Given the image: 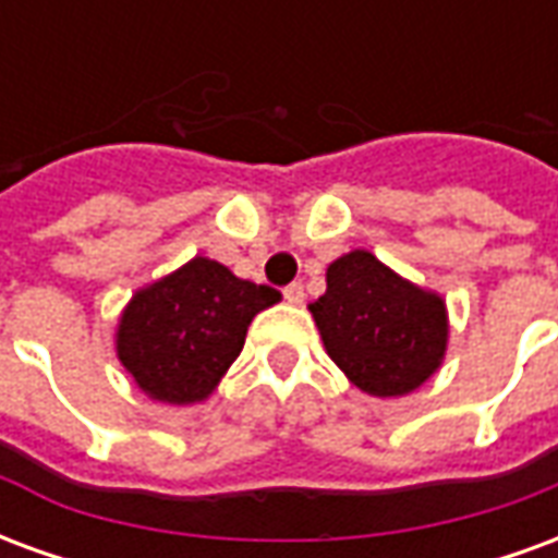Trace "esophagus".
Returning <instances> with one entry per match:
<instances>
[{
    "label": "esophagus",
    "instance_id": "obj_1",
    "mask_svg": "<svg viewBox=\"0 0 558 558\" xmlns=\"http://www.w3.org/2000/svg\"><path fill=\"white\" fill-rule=\"evenodd\" d=\"M283 299H287L290 304H302L304 302L302 283H290V287H283Z\"/></svg>",
    "mask_w": 558,
    "mask_h": 558
}]
</instances>
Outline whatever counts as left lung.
<instances>
[{"mask_svg": "<svg viewBox=\"0 0 558 558\" xmlns=\"http://www.w3.org/2000/svg\"><path fill=\"white\" fill-rule=\"evenodd\" d=\"M326 283L311 314L352 386L374 398H400L439 371L448 314L436 292L403 280L367 251L335 259Z\"/></svg>", "mask_w": 558, "mask_h": 558, "instance_id": "1", "label": "left lung"}]
</instances>
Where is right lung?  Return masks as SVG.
Wrapping results in <instances>:
<instances>
[{
	"label": "right lung",
	"instance_id": "obj_1",
	"mask_svg": "<svg viewBox=\"0 0 558 558\" xmlns=\"http://www.w3.org/2000/svg\"><path fill=\"white\" fill-rule=\"evenodd\" d=\"M278 302V290L194 256L128 302L116 331L119 362L151 400H206L239 359L251 319Z\"/></svg>",
	"mask_w": 558,
	"mask_h": 558
}]
</instances>
